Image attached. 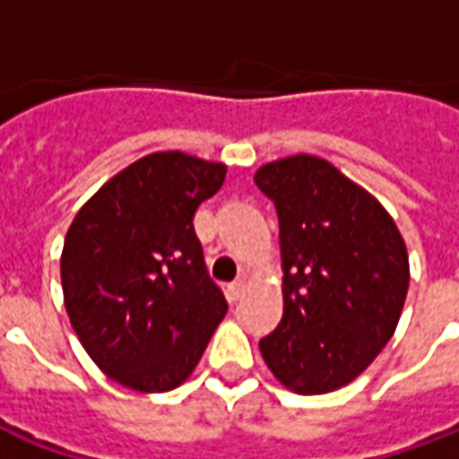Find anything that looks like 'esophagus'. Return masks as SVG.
Instances as JSON below:
<instances>
[{
	"mask_svg": "<svg viewBox=\"0 0 459 459\" xmlns=\"http://www.w3.org/2000/svg\"><path fill=\"white\" fill-rule=\"evenodd\" d=\"M243 292H246V282H243V280H236V282H230V285H229L230 302L240 299V295H243Z\"/></svg>",
	"mask_w": 459,
	"mask_h": 459,
	"instance_id": "esophagus-1",
	"label": "esophagus"
}]
</instances>
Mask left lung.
I'll use <instances>...</instances> for the list:
<instances>
[{
	"mask_svg": "<svg viewBox=\"0 0 459 459\" xmlns=\"http://www.w3.org/2000/svg\"><path fill=\"white\" fill-rule=\"evenodd\" d=\"M255 184L278 211L285 298L260 354L295 394H327L394 334L411 280L405 243L384 206L319 157L265 164Z\"/></svg>",
	"mask_w": 459,
	"mask_h": 459,
	"instance_id": "1",
	"label": "left lung"
}]
</instances>
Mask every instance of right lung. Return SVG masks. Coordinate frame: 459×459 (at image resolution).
<instances>
[{
	"label": "right lung",
	"instance_id": "obj_1",
	"mask_svg": "<svg viewBox=\"0 0 459 459\" xmlns=\"http://www.w3.org/2000/svg\"><path fill=\"white\" fill-rule=\"evenodd\" d=\"M223 179V164L157 152L75 213L61 255L65 309L85 351L117 384L177 388L226 315L194 230L201 201Z\"/></svg>",
	"mask_w": 459,
	"mask_h": 459
}]
</instances>
